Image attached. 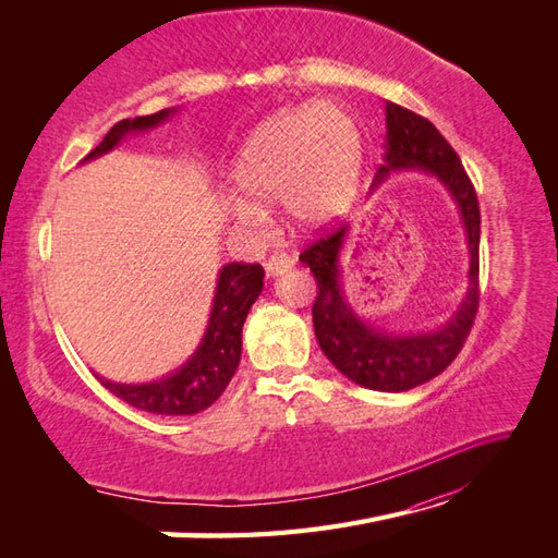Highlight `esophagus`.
I'll use <instances>...</instances> for the list:
<instances>
[{"instance_id": "34e87169", "label": "esophagus", "mask_w": 558, "mask_h": 558, "mask_svg": "<svg viewBox=\"0 0 558 558\" xmlns=\"http://www.w3.org/2000/svg\"><path fill=\"white\" fill-rule=\"evenodd\" d=\"M291 265H293V260L286 256V253H272L269 260L265 263V272H267V277H281L289 272Z\"/></svg>"}]
</instances>
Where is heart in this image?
Returning a JSON list of instances; mask_svg holds the SVG:
<instances>
[{
    "mask_svg": "<svg viewBox=\"0 0 558 558\" xmlns=\"http://www.w3.org/2000/svg\"><path fill=\"white\" fill-rule=\"evenodd\" d=\"M363 170V132L344 107L314 102L281 111L253 130L234 160L238 199L230 202V216L256 226L263 209L281 199L295 230L318 232L351 209Z\"/></svg>",
    "mask_w": 558,
    "mask_h": 558,
    "instance_id": "heart-1",
    "label": "heart"
}]
</instances>
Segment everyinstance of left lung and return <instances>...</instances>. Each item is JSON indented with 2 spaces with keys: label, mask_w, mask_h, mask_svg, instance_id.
<instances>
[{
  "label": "left lung",
  "mask_w": 558,
  "mask_h": 558,
  "mask_svg": "<svg viewBox=\"0 0 558 558\" xmlns=\"http://www.w3.org/2000/svg\"><path fill=\"white\" fill-rule=\"evenodd\" d=\"M426 172L445 185L459 209L468 246V291L442 326L424 332H388L365 320L347 298L342 253L351 226L335 230L302 251L300 263L314 272V332L320 351L353 384L381 393H400L445 373L459 356L480 305V205L475 189L437 128L410 109L386 102L384 165L373 189L393 172Z\"/></svg>",
  "instance_id": "obj_1"
}]
</instances>
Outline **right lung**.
I'll list each match as a JSON object with an SVG mask.
<instances>
[{
  "label": "right lung",
  "instance_id": "obj_1",
  "mask_svg": "<svg viewBox=\"0 0 558 558\" xmlns=\"http://www.w3.org/2000/svg\"><path fill=\"white\" fill-rule=\"evenodd\" d=\"M181 107L162 109L150 116L125 118V121L116 123L107 137L97 148L81 160L90 162L99 156H107L111 150L128 140L130 134H140L156 130L162 123L170 121L179 113ZM263 277L265 269L260 265H242V263H228L218 269L211 312L205 335H202L199 344L183 365L172 369L154 381L144 384H121L99 377L105 388L113 396L125 400L132 408H137L148 414H162V416H185L197 414L207 410L226 391L234 369L242 359V328L248 316L253 302L258 300L263 291Z\"/></svg>",
  "mask_w": 558,
  "mask_h": 558
}]
</instances>
